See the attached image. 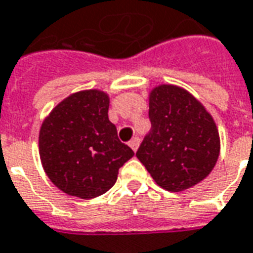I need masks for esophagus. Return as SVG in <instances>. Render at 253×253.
<instances>
[{
    "instance_id": "34e87169",
    "label": "esophagus",
    "mask_w": 253,
    "mask_h": 253,
    "mask_svg": "<svg viewBox=\"0 0 253 253\" xmlns=\"http://www.w3.org/2000/svg\"><path fill=\"white\" fill-rule=\"evenodd\" d=\"M138 145H140V138L138 137H133L132 140H130V141H129V147L132 148L134 152L137 151Z\"/></svg>"
}]
</instances>
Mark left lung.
<instances>
[{
	"label": "left lung",
	"mask_w": 253,
	"mask_h": 253,
	"mask_svg": "<svg viewBox=\"0 0 253 253\" xmlns=\"http://www.w3.org/2000/svg\"><path fill=\"white\" fill-rule=\"evenodd\" d=\"M149 120L136 156L161 188L184 191L211 173L219 159V132L192 94L174 85L157 86L149 96Z\"/></svg>",
	"instance_id": "obj_1"
}]
</instances>
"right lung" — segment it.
I'll use <instances>...</instances> for the list:
<instances>
[{
	"mask_svg": "<svg viewBox=\"0 0 253 253\" xmlns=\"http://www.w3.org/2000/svg\"><path fill=\"white\" fill-rule=\"evenodd\" d=\"M109 97L92 89L72 94L52 111L40 130L42 167L57 188L93 199L115 185L134 152L120 141L108 117Z\"/></svg>",
	"mask_w": 253,
	"mask_h": 253,
	"instance_id": "add662e5",
	"label": "right lung"
}]
</instances>
